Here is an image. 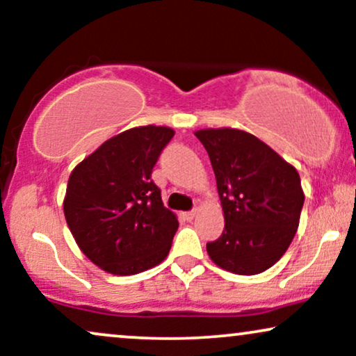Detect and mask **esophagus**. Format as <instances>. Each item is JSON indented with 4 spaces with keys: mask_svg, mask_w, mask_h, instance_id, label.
<instances>
[{
    "mask_svg": "<svg viewBox=\"0 0 356 356\" xmlns=\"http://www.w3.org/2000/svg\"><path fill=\"white\" fill-rule=\"evenodd\" d=\"M195 216H197V211H189V212H184V219L186 220H192L195 218Z\"/></svg>",
    "mask_w": 356,
    "mask_h": 356,
    "instance_id": "obj_1",
    "label": "esophagus"
}]
</instances>
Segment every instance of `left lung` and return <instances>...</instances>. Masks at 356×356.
<instances>
[{
  "label": "left lung",
  "mask_w": 356,
  "mask_h": 356,
  "mask_svg": "<svg viewBox=\"0 0 356 356\" xmlns=\"http://www.w3.org/2000/svg\"><path fill=\"white\" fill-rule=\"evenodd\" d=\"M195 137L209 154L226 222L207 243L211 259L234 275L266 271L296 234L305 202L300 174L243 130L206 129Z\"/></svg>",
  "instance_id": "8db88e82"
}]
</instances>
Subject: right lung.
I'll return each instance as SVG.
<instances>
[{"mask_svg": "<svg viewBox=\"0 0 356 356\" xmlns=\"http://www.w3.org/2000/svg\"><path fill=\"white\" fill-rule=\"evenodd\" d=\"M169 127H136L108 138L73 169L65 219L90 261L112 275H137L169 254L179 222L152 181Z\"/></svg>", "mask_w": 356, "mask_h": 356, "instance_id": "add662e5", "label": "right lung"}]
</instances>
